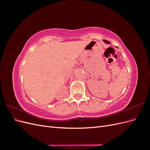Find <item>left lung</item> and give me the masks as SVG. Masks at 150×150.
Masks as SVG:
<instances>
[{
  "label": "left lung",
  "instance_id": "8db88e82",
  "mask_svg": "<svg viewBox=\"0 0 150 150\" xmlns=\"http://www.w3.org/2000/svg\"><path fill=\"white\" fill-rule=\"evenodd\" d=\"M103 41L105 42L106 44H111V42H109L108 40H103Z\"/></svg>",
  "mask_w": 150,
  "mask_h": 150
}]
</instances>
